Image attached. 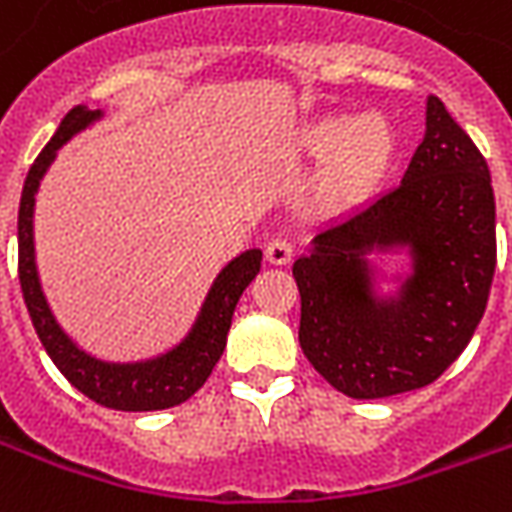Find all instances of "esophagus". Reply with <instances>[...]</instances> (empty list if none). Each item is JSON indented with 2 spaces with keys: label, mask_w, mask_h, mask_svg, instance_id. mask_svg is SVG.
Instances as JSON below:
<instances>
[{
  "label": "esophagus",
  "mask_w": 512,
  "mask_h": 512,
  "mask_svg": "<svg viewBox=\"0 0 512 512\" xmlns=\"http://www.w3.org/2000/svg\"><path fill=\"white\" fill-rule=\"evenodd\" d=\"M293 252H296L293 241H290V238H282V235L271 238L266 244V260L268 263H274V266H285V263H290Z\"/></svg>",
  "instance_id": "obj_1"
}]
</instances>
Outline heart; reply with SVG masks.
<instances>
[{"mask_svg": "<svg viewBox=\"0 0 512 512\" xmlns=\"http://www.w3.org/2000/svg\"><path fill=\"white\" fill-rule=\"evenodd\" d=\"M301 147L310 156H326L315 191L323 208L343 211L365 200L384 175L392 134L378 117H323L301 134Z\"/></svg>", "mask_w": 512, "mask_h": 512, "instance_id": "obj_1", "label": "heart"}]
</instances>
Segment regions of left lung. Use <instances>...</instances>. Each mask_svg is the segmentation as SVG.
<instances>
[{"label":"left lung","instance_id":"obj_1","mask_svg":"<svg viewBox=\"0 0 512 512\" xmlns=\"http://www.w3.org/2000/svg\"><path fill=\"white\" fill-rule=\"evenodd\" d=\"M408 248L395 300L372 288L373 251ZM496 268V202L483 153L436 95L425 139L395 189L312 238L293 263L299 343L329 384L356 400L433 384L463 354Z\"/></svg>","mask_w":512,"mask_h":512}]
</instances>
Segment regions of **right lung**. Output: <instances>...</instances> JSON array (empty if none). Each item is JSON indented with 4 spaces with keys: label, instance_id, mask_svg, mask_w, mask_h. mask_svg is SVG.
Segmentation results:
<instances>
[{
    "label": "right lung",
    "instance_id": "obj_1",
    "mask_svg": "<svg viewBox=\"0 0 512 512\" xmlns=\"http://www.w3.org/2000/svg\"><path fill=\"white\" fill-rule=\"evenodd\" d=\"M101 117V109H87V106H73L68 115L62 117L57 134L35 164L29 169L21 191V205H18V279H21V293L27 304L32 326L38 332L40 343L51 356V362L60 367V373L71 381L82 395H87L95 403L117 411H158V408H172L189 400L211 370L219 362L224 345H227V332L233 323L235 304L241 299L246 285L257 277L263 252L249 249L238 255L222 268V274L205 296L197 321L191 326L189 337L180 345H175L167 354L147 359V362H101L79 345L73 343L68 334L62 332L57 318L51 315L49 301L43 296L38 279V266H35V235H32V216H35V194L46 169L71 136L95 123Z\"/></svg>",
    "mask_w": 512,
    "mask_h": 512
}]
</instances>
